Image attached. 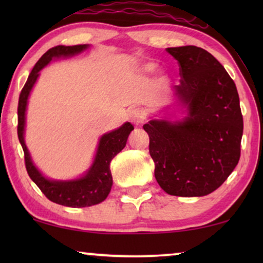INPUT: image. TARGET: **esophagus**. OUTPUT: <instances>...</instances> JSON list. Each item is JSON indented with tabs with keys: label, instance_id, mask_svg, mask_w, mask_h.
<instances>
[{
	"label": "esophagus",
	"instance_id": "obj_1",
	"mask_svg": "<svg viewBox=\"0 0 263 263\" xmlns=\"http://www.w3.org/2000/svg\"><path fill=\"white\" fill-rule=\"evenodd\" d=\"M145 118H146V115H145V112H143L141 109L133 110L132 112H130V115H129V120H130L132 123H134L136 125L143 123Z\"/></svg>",
	"mask_w": 263,
	"mask_h": 263
}]
</instances>
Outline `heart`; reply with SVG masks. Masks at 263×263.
<instances>
[{
  "mask_svg": "<svg viewBox=\"0 0 263 263\" xmlns=\"http://www.w3.org/2000/svg\"><path fill=\"white\" fill-rule=\"evenodd\" d=\"M152 66H151V64H148V66H146V69H148V70H151V69H152Z\"/></svg>",
  "mask_w": 263,
  "mask_h": 263,
  "instance_id": "obj_1",
  "label": "heart"
}]
</instances>
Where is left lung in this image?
Listing matches in <instances>:
<instances>
[{"mask_svg":"<svg viewBox=\"0 0 263 263\" xmlns=\"http://www.w3.org/2000/svg\"><path fill=\"white\" fill-rule=\"evenodd\" d=\"M166 51L179 64L181 84L174 88L188 106V117L143 125L154 176L170 195L204 196L218 189L239 161L243 116L238 92L225 68L204 49L186 45Z\"/></svg>","mask_w":263,"mask_h":263,"instance_id":"obj_1","label":"left lung"}]
</instances>
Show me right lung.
I'll list each match as a JSON object with an SVG mask.
<instances>
[{"instance_id":"obj_1","label":"right lung","mask_w":263,"mask_h":263,"mask_svg":"<svg viewBox=\"0 0 263 263\" xmlns=\"http://www.w3.org/2000/svg\"><path fill=\"white\" fill-rule=\"evenodd\" d=\"M88 48L87 44L64 46L59 45L49 49L43 55L33 69L28 75L26 84L21 89L17 105V138L23 146L25 154V165L30 176L42 193L52 202L67 207H88L100 203L109 195L112 186V176L110 171V163L112 158L124 148L128 136L134 129L133 124L124 123L116 130L104 134L99 140L95 161L84 177L73 181H50L45 178L32 163L31 156L25 145V112H26L27 99L33 85L39 77V71L51 61L53 57L73 56Z\"/></svg>"}]
</instances>
